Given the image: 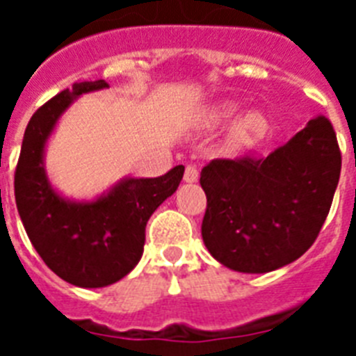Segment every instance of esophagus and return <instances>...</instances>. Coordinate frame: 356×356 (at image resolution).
I'll return each mask as SVG.
<instances>
[{
  "label": "esophagus",
  "mask_w": 356,
  "mask_h": 356,
  "mask_svg": "<svg viewBox=\"0 0 356 356\" xmlns=\"http://www.w3.org/2000/svg\"><path fill=\"white\" fill-rule=\"evenodd\" d=\"M197 168L194 165V163H187V168H185V175H184V180L187 181V184H194V181H197Z\"/></svg>",
  "instance_id": "1"
}]
</instances>
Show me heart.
<instances>
[{
    "label": "heart",
    "instance_id": "obj_1",
    "mask_svg": "<svg viewBox=\"0 0 356 356\" xmlns=\"http://www.w3.org/2000/svg\"><path fill=\"white\" fill-rule=\"evenodd\" d=\"M234 110V105L217 106V108H213L210 112L209 119L212 122H216L222 118H228ZM264 130H266V121H264L262 115L257 114V112H251V114L242 115L234 127H232V130H229V143L235 144V146H246V144L253 143L257 137H260L264 134Z\"/></svg>",
    "mask_w": 356,
    "mask_h": 356
}]
</instances>
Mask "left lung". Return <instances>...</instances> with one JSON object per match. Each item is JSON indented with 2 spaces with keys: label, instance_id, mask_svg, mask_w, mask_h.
<instances>
[{
  "label": "left lung",
  "instance_id": "left-lung-1",
  "mask_svg": "<svg viewBox=\"0 0 356 356\" xmlns=\"http://www.w3.org/2000/svg\"><path fill=\"white\" fill-rule=\"evenodd\" d=\"M341 163L337 135L325 115L310 119L266 159H213L200 176L207 250L241 273H269L298 260L325 225Z\"/></svg>",
  "mask_w": 356,
  "mask_h": 356
}]
</instances>
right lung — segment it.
Returning a JSON list of instances; mask_svg holds the SVG:
<instances>
[{
  "label": "right lung",
  "mask_w": 356,
  "mask_h": 356,
  "mask_svg": "<svg viewBox=\"0 0 356 356\" xmlns=\"http://www.w3.org/2000/svg\"><path fill=\"white\" fill-rule=\"evenodd\" d=\"M103 87V80L76 83L37 108L14 176L15 205L40 259L56 276L85 289L115 284L139 264L147 219L178 188L185 171L176 165L159 178H128L92 203H72L53 191L42 165L44 144L74 97Z\"/></svg>",
  "instance_id": "1"
}]
</instances>
